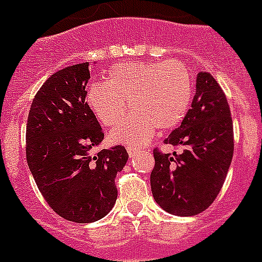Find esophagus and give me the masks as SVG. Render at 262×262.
<instances>
[{
    "instance_id": "obj_1",
    "label": "esophagus",
    "mask_w": 262,
    "mask_h": 262,
    "mask_svg": "<svg viewBox=\"0 0 262 262\" xmlns=\"http://www.w3.org/2000/svg\"><path fill=\"white\" fill-rule=\"evenodd\" d=\"M126 149H127V154H129V156H135L136 154H137V151H139V148L130 147V145H129V147H126Z\"/></svg>"
}]
</instances>
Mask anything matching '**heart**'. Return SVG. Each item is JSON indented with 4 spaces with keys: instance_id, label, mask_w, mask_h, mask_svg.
<instances>
[{
    "instance_id": "heart-1",
    "label": "heart",
    "mask_w": 262,
    "mask_h": 262,
    "mask_svg": "<svg viewBox=\"0 0 262 262\" xmlns=\"http://www.w3.org/2000/svg\"><path fill=\"white\" fill-rule=\"evenodd\" d=\"M190 72L177 61H132L115 65L107 83L91 85L87 102L96 118L107 126L126 114L127 100L133 108L110 133L111 141L140 145L154 137L156 129H172L182 121L193 98Z\"/></svg>"
}]
</instances>
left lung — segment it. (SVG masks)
Here are the masks:
<instances>
[{"instance_id": "8db88e82", "label": "left lung", "mask_w": 262, "mask_h": 262, "mask_svg": "<svg viewBox=\"0 0 262 262\" xmlns=\"http://www.w3.org/2000/svg\"><path fill=\"white\" fill-rule=\"evenodd\" d=\"M164 143L183 151L171 155L154 149L152 195L171 215H199L219 194L234 154L231 111L211 73L197 75L191 108Z\"/></svg>"}]
</instances>
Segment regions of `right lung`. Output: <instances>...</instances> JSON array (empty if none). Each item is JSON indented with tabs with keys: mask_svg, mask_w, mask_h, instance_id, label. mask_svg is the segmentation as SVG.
<instances>
[{
	"mask_svg": "<svg viewBox=\"0 0 262 262\" xmlns=\"http://www.w3.org/2000/svg\"><path fill=\"white\" fill-rule=\"evenodd\" d=\"M90 63L55 72L31 104L27 163L47 204L63 219L92 223L114 207L115 177L127 162L122 145L92 154L104 133L85 102Z\"/></svg>",
	"mask_w": 262,
	"mask_h": 262,
	"instance_id": "right-lung-1",
	"label": "right lung"
}]
</instances>
